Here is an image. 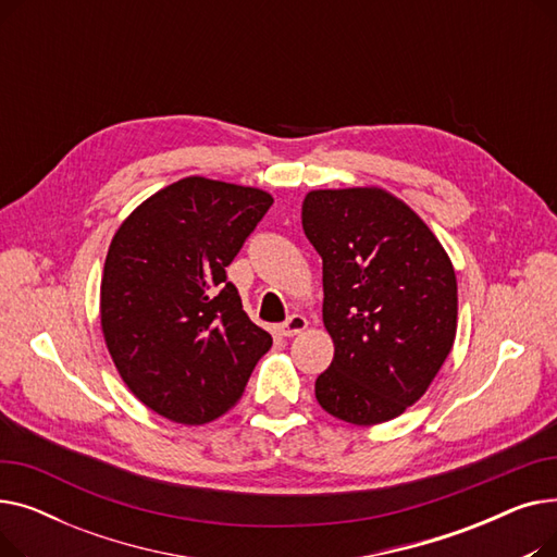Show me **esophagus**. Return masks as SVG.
<instances>
[{"mask_svg":"<svg viewBox=\"0 0 557 557\" xmlns=\"http://www.w3.org/2000/svg\"><path fill=\"white\" fill-rule=\"evenodd\" d=\"M307 327H309L307 318L300 315V313H294V315H290L288 320H284V323L280 325V334H282V336H298V334H302Z\"/></svg>","mask_w":557,"mask_h":557,"instance_id":"1","label":"esophagus"}]
</instances>
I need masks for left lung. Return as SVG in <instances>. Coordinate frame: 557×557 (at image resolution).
Instances as JSON below:
<instances>
[{
    "label": "left lung",
    "mask_w": 557,
    "mask_h": 557,
    "mask_svg": "<svg viewBox=\"0 0 557 557\" xmlns=\"http://www.w3.org/2000/svg\"><path fill=\"white\" fill-rule=\"evenodd\" d=\"M302 227L323 257V323L334 341L315 399L349 424L388 422L426 393L451 352V259L406 202L379 187L309 191Z\"/></svg>",
    "instance_id": "obj_1"
}]
</instances>
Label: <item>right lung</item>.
I'll return each instance as SVG.
<instances>
[{
    "instance_id": "right-lung-1",
    "label": "right lung",
    "mask_w": 557,
    "mask_h": 557,
    "mask_svg": "<svg viewBox=\"0 0 557 557\" xmlns=\"http://www.w3.org/2000/svg\"><path fill=\"white\" fill-rule=\"evenodd\" d=\"M271 194L183 178L120 225L101 277V330L131 393L158 416L205 424L237 404L273 338L242 307L225 267Z\"/></svg>"
}]
</instances>
